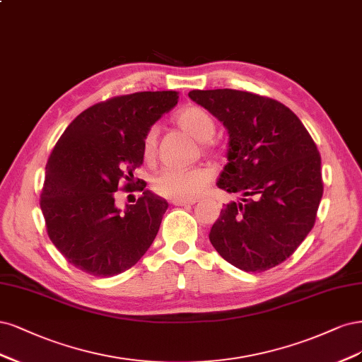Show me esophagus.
<instances>
[{"mask_svg":"<svg viewBox=\"0 0 362 362\" xmlns=\"http://www.w3.org/2000/svg\"><path fill=\"white\" fill-rule=\"evenodd\" d=\"M174 206H192L195 204L197 202L195 200H173L171 202Z\"/></svg>","mask_w":362,"mask_h":362,"instance_id":"1","label":"esophagus"}]
</instances>
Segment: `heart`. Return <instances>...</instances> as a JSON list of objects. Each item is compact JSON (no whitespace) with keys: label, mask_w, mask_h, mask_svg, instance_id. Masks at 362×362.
Wrapping results in <instances>:
<instances>
[{"label":"heart","mask_w":362,"mask_h":362,"mask_svg":"<svg viewBox=\"0 0 362 362\" xmlns=\"http://www.w3.org/2000/svg\"><path fill=\"white\" fill-rule=\"evenodd\" d=\"M176 123L185 132L194 136L197 141H211L216 131L215 119L206 110L200 107H186L176 115ZM158 129L150 127L143 141V155L146 159H151L156 153ZM212 179L209 170L197 167L188 170L167 168L160 171L153 180L155 191L173 200H191L200 195Z\"/></svg>","instance_id":"b5f03b06"}]
</instances>
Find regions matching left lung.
<instances>
[{
  "instance_id": "obj_1",
  "label": "left lung",
  "mask_w": 362,
  "mask_h": 362,
  "mask_svg": "<svg viewBox=\"0 0 362 362\" xmlns=\"http://www.w3.org/2000/svg\"><path fill=\"white\" fill-rule=\"evenodd\" d=\"M188 96L227 129L228 162L216 185L240 195L224 206L209 239L240 271L271 269L296 251L316 221L323 194L317 147L278 100L230 88Z\"/></svg>"
}]
</instances>
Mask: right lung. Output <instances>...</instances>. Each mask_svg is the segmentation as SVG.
Returning a JSON list of instances; mask_svg holds the SVG:
<instances>
[{"label": "right lung", "instance_id": "1", "mask_svg": "<svg viewBox=\"0 0 362 362\" xmlns=\"http://www.w3.org/2000/svg\"><path fill=\"white\" fill-rule=\"evenodd\" d=\"M177 91H141L93 105L66 127L46 164L40 207L49 239L66 260L108 278L132 267L153 243L164 198L135 182L148 129L177 105ZM143 190L124 211L115 206L119 182Z\"/></svg>", "mask_w": 362, "mask_h": 362}]
</instances>
